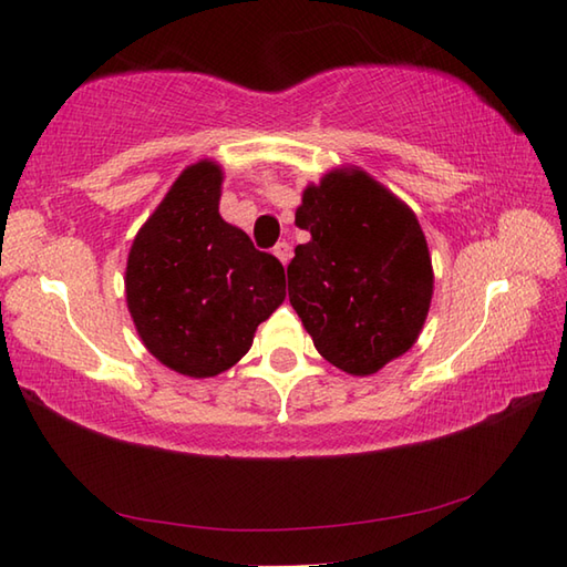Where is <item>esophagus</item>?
<instances>
[{"mask_svg": "<svg viewBox=\"0 0 567 567\" xmlns=\"http://www.w3.org/2000/svg\"><path fill=\"white\" fill-rule=\"evenodd\" d=\"M272 250H275V256L280 258L285 265L290 262V258H292V246L290 244H285V240H280V244H277Z\"/></svg>", "mask_w": 567, "mask_h": 567, "instance_id": "34e87169", "label": "esophagus"}]
</instances>
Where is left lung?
Instances as JSON below:
<instances>
[{
    "mask_svg": "<svg viewBox=\"0 0 567 567\" xmlns=\"http://www.w3.org/2000/svg\"><path fill=\"white\" fill-rule=\"evenodd\" d=\"M295 224L311 238L287 265V292L317 351L351 375L406 353L433 292L414 212L363 171H333L305 189Z\"/></svg>",
    "mask_w": 567,
    "mask_h": 567,
    "instance_id": "left-lung-1",
    "label": "left lung"
}]
</instances>
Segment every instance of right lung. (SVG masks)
<instances>
[{
	"label": "right lung",
	"instance_id": "1",
	"mask_svg": "<svg viewBox=\"0 0 567 567\" xmlns=\"http://www.w3.org/2000/svg\"><path fill=\"white\" fill-rule=\"evenodd\" d=\"M221 171L202 161L143 224L126 265V302L148 351L175 372L214 378L248 353L285 299V268L219 214Z\"/></svg>",
	"mask_w": 567,
	"mask_h": 567
}]
</instances>
